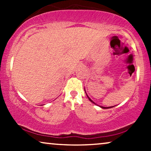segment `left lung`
<instances>
[{
	"mask_svg": "<svg viewBox=\"0 0 151 151\" xmlns=\"http://www.w3.org/2000/svg\"><path fill=\"white\" fill-rule=\"evenodd\" d=\"M88 98H89V99L90 101H91V102H93V103H94V102L91 101V99H90V98L89 97V96H88ZM114 106H110V107H103V106H101V107L102 109H109V108H112V107H114Z\"/></svg>",
	"mask_w": 151,
	"mask_h": 151,
	"instance_id": "left-lung-1",
	"label": "left lung"
}]
</instances>
